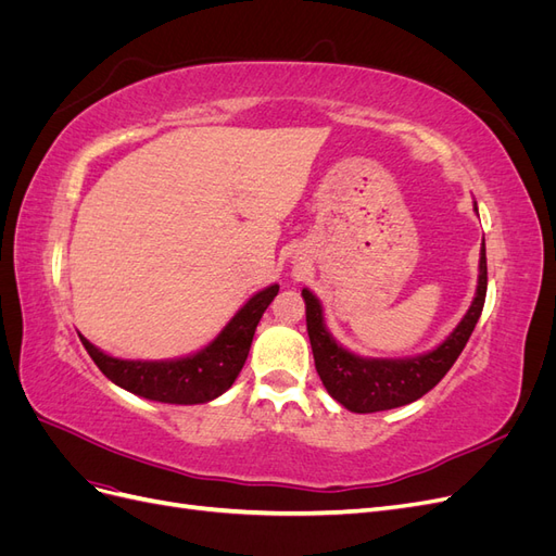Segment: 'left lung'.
Instances as JSON below:
<instances>
[{"mask_svg": "<svg viewBox=\"0 0 556 556\" xmlns=\"http://www.w3.org/2000/svg\"><path fill=\"white\" fill-rule=\"evenodd\" d=\"M478 213V204H473ZM486 294V255L484 241L480 250V276L476 299L462 323L454 327L447 339L425 355L406 359H371L359 357L333 341L325 325V313L319 299L311 290H301L306 301V327L315 357L317 376L327 392L352 413L392 410L425 396L441 382L452 364L462 355L464 345L473 333Z\"/></svg>", "mask_w": 556, "mask_h": 556, "instance_id": "1", "label": "left lung"}]
</instances>
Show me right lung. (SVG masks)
Listing matches in <instances>:
<instances>
[{"mask_svg": "<svg viewBox=\"0 0 556 556\" xmlns=\"http://www.w3.org/2000/svg\"><path fill=\"white\" fill-rule=\"evenodd\" d=\"M276 294L278 285H268L266 290L245 301L243 308L204 350L178 359H117L94 348L86 336H78L99 371L117 387L150 401L194 406V403H208L225 394L237 380L248 359L252 336Z\"/></svg>", "mask_w": 556, "mask_h": 556, "instance_id": "add662e5", "label": "right lung"}]
</instances>
